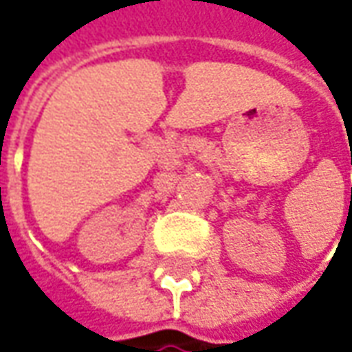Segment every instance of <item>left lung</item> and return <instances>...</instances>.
<instances>
[{"label":"left lung","instance_id":"left-lung-1","mask_svg":"<svg viewBox=\"0 0 352 352\" xmlns=\"http://www.w3.org/2000/svg\"><path fill=\"white\" fill-rule=\"evenodd\" d=\"M351 197H352V192H351Z\"/></svg>","mask_w":352,"mask_h":352}]
</instances>
